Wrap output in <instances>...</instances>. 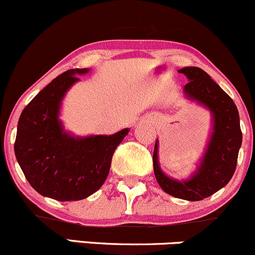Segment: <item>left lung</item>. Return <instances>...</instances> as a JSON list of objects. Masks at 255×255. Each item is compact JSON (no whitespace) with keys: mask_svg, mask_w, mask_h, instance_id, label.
Wrapping results in <instances>:
<instances>
[{"mask_svg":"<svg viewBox=\"0 0 255 255\" xmlns=\"http://www.w3.org/2000/svg\"><path fill=\"white\" fill-rule=\"evenodd\" d=\"M178 73L188 78L183 92L187 98L204 105L212 114V134L197 171L189 180L177 181L166 176L158 162V140L153 151L154 176L168 194L183 200L198 201L227 186L238 164L242 144L239 110L229 96L198 67H184Z\"/></svg>","mask_w":255,"mask_h":255,"instance_id":"left-lung-1","label":"left lung"}]
</instances>
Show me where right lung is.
<instances>
[{"instance_id": "right-lung-1", "label": "right lung", "mask_w": 255, "mask_h": 255, "mask_svg": "<svg viewBox=\"0 0 255 255\" xmlns=\"http://www.w3.org/2000/svg\"><path fill=\"white\" fill-rule=\"evenodd\" d=\"M69 69L55 78L26 105L17 122L14 151L25 177L39 194L77 201L97 192L109 174L111 158L129 129L113 135L75 137L58 119L61 102L77 75Z\"/></svg>"}]
</instances>
